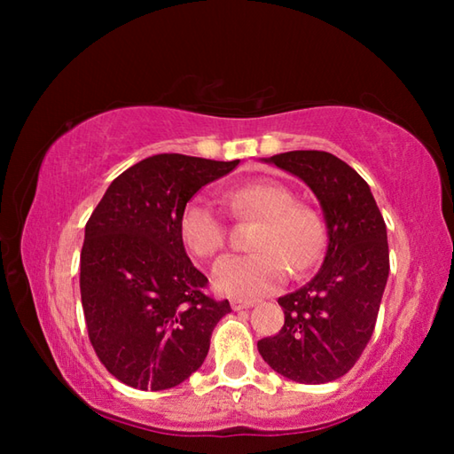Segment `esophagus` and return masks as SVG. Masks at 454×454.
I'll list each match as a JSON object with an SVG mask.
<instances>
[{"label": "esophagus", "mask_w": 454, "mask_h": 454, "mask_svg": "<svg viewBox=\"0 0 454 454\" xmlns=\"http://www.w3.org/2000/svg\"><path fill=\"white\" fill-rule=\"evenodd\" d=\"M230 306H232V310H248L254 306V302L252 301H238V298H234V301H230Z\"/></svg>", "instance_id": "34e87169"}]
</instances>
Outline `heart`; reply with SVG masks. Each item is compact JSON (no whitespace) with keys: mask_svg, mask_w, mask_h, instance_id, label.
Segmentation results:
<instances>
[{"mask_svg":"<svg viewBox=\"0 0 454 454\" xmlns=\"http://www.w3.org/2000/svg\"><path fill=\"white\" fill-rule=\"evenodd\" d=\"M226 204L236 216L256 218V230L248 256L230 254L212 270L214 290L230 298H258L278 290L288 276L317 264L325 246L320 216L296 204L292 192L278 182L244 184L226 192ZM180 234L190 252L210 258L224 248L226 222L216 206L202 198L186 204L180 218Z\"/></svg>","mask_w":454,"mask_h":454,"instance_id":"obj_1","label":"heart"}]
</instances>
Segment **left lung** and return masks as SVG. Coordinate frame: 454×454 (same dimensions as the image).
Instances as JSON below:
<instances>
[{"label":"left lung","instance_id":"8db88e82","mask_svg":"<svg viewBox=\"0 0 454 454\" xmlns=\"http://www.w3.org/2000/svg\"><path fill=\"white\" fill-rule=\"evenodd\" d=\"M262 160L312 190L328 244L317 276L278 298L284 326L258 340V352L294 382L336 380L355 366L372 336L390 268L387 224L368 184L333 153L296 150Z\"/></svg>","mask_w":454,"mask_h":454}]
</instances>
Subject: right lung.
Here are the masks:
<instances>
[{
	"instance_id": "obj_1",
	"label": "right lung",
	"mask_w": 454,
	"mask_h": 454,
	"mask_svg": "<svg viewBox=\"0 0 454 454\" xmlns=\"http://www.w3.org/2000/svg\"><path fill=\"white\" fill-rule=\"evenodd\" d=\"M240 164L156 153L106 190L80 256L90 342L118 380L137 390L178 387L202 366L228 301L204 294L180 234L188 200Z\"/></svg>"
}]
</instances>
